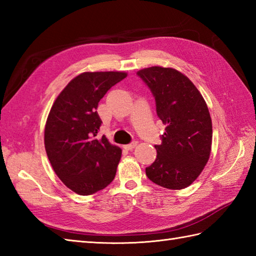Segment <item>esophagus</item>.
<instances>
[{"label":"esophagus","instance_id":"obj_1","mask_svg":"<svg viewBox=\"0 0 256 256\" xmlns=\"http://www.w3.org/2000/svg\"><path fill=\"white\" fill-rule=\"evenodd\" d=\"M136 145H138V143H136V142H133V143H131V144L124 145V148H125V150H132L133 148H136Z\"/></svg>","mask_w":256,"mask_h":256}]
</instances>
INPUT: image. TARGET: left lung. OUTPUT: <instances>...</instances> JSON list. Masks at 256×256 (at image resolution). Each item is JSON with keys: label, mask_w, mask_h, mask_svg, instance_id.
<instances>
[{"label": "left lung", "mask_w": 256, "mask_h": 256, "mask_svg": "<svg viewBox=\"0 0 256 256\" xmlns=\"http://www.w3.org/2000/svg\"><path fill=\"white\" fill-rule=\"evenodd\" d=\"M138 74L150 89L157 116L166 125L146 176L167 189L186 188L210 157L212 122L208 106L192 80L176 69L154 66L138 70Z\"/></svg>", "instance_id": "1"}]
</instances>
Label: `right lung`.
I'll use <instances>...</instances> for the list:
<instances>
[{
  "label": "right lung",
  "instance_id": "obj_1",
  "mask_svg": "<svg viewBox=\"0 0 256 256\" xmlns=\"http://www.w3.org/2000/svg\"><path fill=\"white\" fill-rule=\"evenodd\" d=\"M123 72H82L56 98L45 125V150L58 178L76 194H92L116 177L122 150L103 135L98 104Z\"/></svg>",
  "mask_w": 256,
  "mask_h": 256
}]
</instances>
